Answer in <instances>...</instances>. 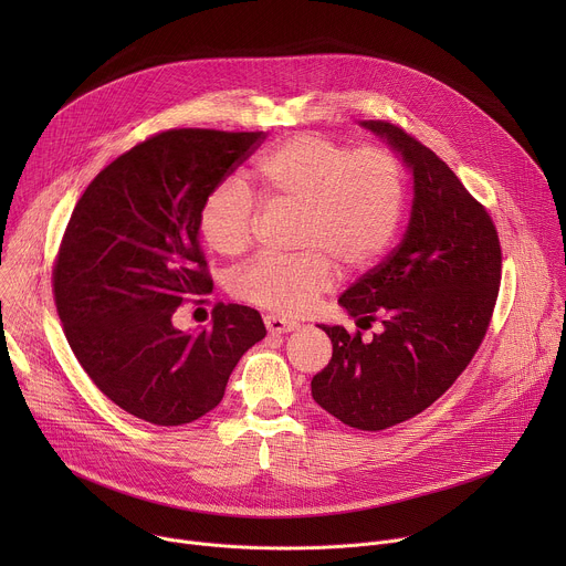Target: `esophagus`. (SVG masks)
<instances>
[{"label":"esophagus","mask_w":566,"mask_h":566,"mask_svg":"<svg viewBox=\"0 0 566 566\" xmlns=\"http://www.w3.org/2000/svg\"><path fill=\"white\" fill-rule=\"evenodd\" d=\"M264 325L271 334H289V332H295L300 327L295 319H286V317H280V315H266Z\"/></svg>","instance_id":"obj_1"}]
</instances>
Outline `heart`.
Listing matches in <instances>:
<instances>
[{
	"label": "heart",
	"mask_w": 566,
	"mask_h": 566,
	"mask_svg": "<svg viewBox=\"0 0 566 566\" xmlns=\"http://www.w3.org/2000/svg\"><path fill=\"white\" fill-rule=\"evenodd\" d=\"M253 179L273 208L300 212L293 258L264 255L232 280L237 297L300 313L347 271L374 264L398 230L402 172L380 147L354 149L325 136L297 134L258 158ZM255 206L239 179L217 184L199 208V232L226 258L244 253L255 232Z\"/></svg>",
	"instance_id": "heart-1"
}]
</instances>
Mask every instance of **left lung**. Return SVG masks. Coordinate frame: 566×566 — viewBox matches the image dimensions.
I'll return each mask as SVG.
<instances>
[{"instance_id":"8db88e82","label":"left lung","mask_w":566,"mask_h":566,"mask_svg":"<svg viewBox=\"0 0 566 566\" xmlns=\"http://www.w3.org/2000/svg\"><path fill=\"white\" fill-rule=\"evenodd\" d=\"M360 127L382 138L412 175V212L394 253L349 286L338 304L358 319H380L369 343L343 325L311 396L349 428L385 430L430 408L457 380L486 336L502 280L493 219L443 160L382 120Z\"/></svg>"}]
</instances>
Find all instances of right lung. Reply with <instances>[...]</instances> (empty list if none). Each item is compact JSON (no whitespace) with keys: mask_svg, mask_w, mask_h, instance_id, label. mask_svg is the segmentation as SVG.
Masks as SVG:
<instances>
[{"mask_svg":"<svg viewBox=\"0 0 566 566\" xmlns=\"http://www.w3.org/2000/svg\"><path fill=\"white\" fill-rule=\"evenodd\" d=\"M264 132L170 129L132 147L80 197L62 237L53 291L77 363L118 408L154 426L214 410L226 382L266 336L262 315L217 304L212 327L181 332L172 315L212 282L199 208Z\"/></svg>","mask_w":566,"mask_h":566,"instance_id":"right-lung-1","label":"right lung"}]
</instances>
